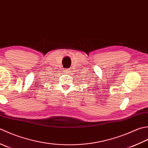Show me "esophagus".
Masks as SVG:
<instances>
[{
  "label": "esophagus",
  "mask_w": 148,
  "mask_h": 148,
  "mask_svg": "<svg viewBox=\"0 0 148 148\" xmlns=\"http://www.w3.org/2000/svg\"><path fill=\"white\" fill-rule=\"evenodd\" d=\"M70 68H67V69H64V73H70Z\"/></svg>",
  "instance_id": "34e87169"
}]
</instances>
